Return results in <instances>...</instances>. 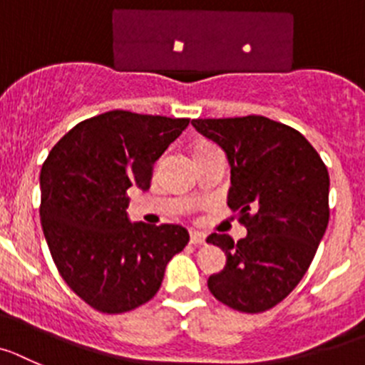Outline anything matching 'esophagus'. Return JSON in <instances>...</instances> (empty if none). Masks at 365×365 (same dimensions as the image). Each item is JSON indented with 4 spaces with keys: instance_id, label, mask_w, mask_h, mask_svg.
Returning <instances> with one entry per match:
<instances>
[{
    "instance_id": "1",
    "label": "esophagus",
    "mask_w": 365,
    "mask_h": 365,
    "mask_svg": "<svg viewBox=\"0 0 365 365\" xmlns=\"http://www.w3.org/2000/svg\"><path fill=\"white\" fill-rule=\"evenodd\" d=\"M190 243H192L194 247H202V245H205V234L190 232Z\"/></svg>"
}]
</instances>
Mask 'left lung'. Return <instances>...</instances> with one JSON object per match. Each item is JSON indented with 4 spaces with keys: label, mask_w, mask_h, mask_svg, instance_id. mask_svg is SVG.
Masks as SVG:
<instances>
[{
    "label": "left lung",
    "mask_w": 365,
    "mask_h": 365,
    "mask_svg": "<svg viewBox=\"0 0 365 365\" xmlns=\"http://www.w3.org/2000/svg\"><path fill=\"white\" fill-rule=\"evenodd\" d=\"M192 125L227 153V203L248 232L237 243L227 234L207 237L227 255L209 290L237 312H267L301 282L324 236L328 169L297 129L261 115L198 118Z\"/></svg>",
    "instance_id": "8db88e82"
}]
</instances>
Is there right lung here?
<instances>
[{
	"label": "right lung",
	"instance_id": "right-lung-1",
	"mask_svg": "<svg viewBox=\"0 0 365 365\" xmlns=\"http://www.w3.org/2000/svg\"><path fill=\"white\" fill-rule=\"evenodd\" d=\"M189 118L108 111L71 128L41 167L39 216L50 254L75 294L115 315L151 301L167 263L189 243L180 225L131 223L129 187H151L153 163Z\"/></svg>",
	"mask_w": 365,
	"mask_h": 365
}]
</instances>
